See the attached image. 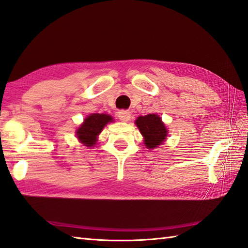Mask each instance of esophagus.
Segmentation results:
<instances>
[{
	"mask_svg": "<svg viewBox=\"0 0 248 248\" xmlns=\"http://www.w3.org/2000/svg\"><path fill=\"white\" fill-rule=\"evenodd\" d=\"M130 112L128 110H121L119 111V119L123 122H128L130 120Z\"/></svg>",
	"mask_w": 248,
	"mask_h": 248,
	"instance_id": "esophagus-1",
	"label": "esophagus"
}]
</instances>
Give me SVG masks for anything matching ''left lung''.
Segmentation results:
<instances>
[{
	"label": "left lung",
	"mask_w": 248,
	"mask_h": 248,
	"mask_svg": "<svg viewBox=\"0 0 248 248\" xmlns=\"http://www.w3.org/2000/svg\"><path fill=\"white\" fill-rule=\"evenodd\" d=\"M135 123L144 138L145 146L148 149L158 147L165 141L168 131L158 114L150 113L139 117Z\"/></svg>",
	"instance_id": "8db88e82"
}]
</instances>
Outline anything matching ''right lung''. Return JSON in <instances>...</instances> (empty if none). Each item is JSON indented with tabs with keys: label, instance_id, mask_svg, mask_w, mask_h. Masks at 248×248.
<instances>
[{
	"label": "right lung",
	"instance_id": "1",
	"mask_svg": "<svg viewBox=\"0 0 248 248\" xmlns=\"http://www.w3.org/2000/svg\"><path fill=\"white\" fill-rule=\"evenodd\" d=\"M113 122V118L105 113H92L84 120L76 131L77 138L84 146L93 147L98 141V136L105 126Z\"/></svg>",
	"mask_w": 248,
	"mask_h": 248
}]
</instances>
